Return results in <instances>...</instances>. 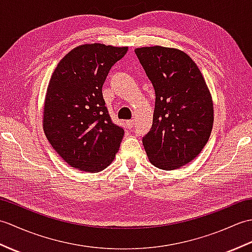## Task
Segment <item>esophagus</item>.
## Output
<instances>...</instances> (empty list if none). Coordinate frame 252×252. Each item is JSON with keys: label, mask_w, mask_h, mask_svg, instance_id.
Here are the masks:
<instances>
[{"label": "esophagus", "mask_w": 252, "mask_h": 252, "mask_svg": "<svg viewBox=\"0 0 252 252\" xmlns=\"http://www.w3.org/2000/svg\"><path fill=\"white\" fill-rule=\"evenodd\" d=\"M126 125L127 126V129H132L134 126V120H127L126 121Z\"/></svg>", "instance_id": "1"}]
</instances>
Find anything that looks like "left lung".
<instances>
[{"instance_id": "1", "label": "left lung", "mask_w": 252, "mask_h": 252, "mask_svg": "<svg viewBox=\"0 0 252 252\" xmlns=\"http://www.w3.org/2000/svg\"><path fill=\"white\" fill-rule=\"evenodd\" d=\"M156 94L153 126L143 137L148 159L174 170L194 160L213 125V104L205 79L184 52L162 46L135 49Z\"/></svg>"}]
</instances>
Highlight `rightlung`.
Wrapping results in <instances>:
<instances>
[{"mask_svg": "<svg viewBox=\"0 0 252 252\" xmlns=\"http://www.w3.org/2000/svg\"><path fill=\"white\" fill-rule=\"evenodd\" d=\"M127 47L80 45L58 63L47 87L43 130L72 168L99 172L111 163L125 130L111 121L101 88Z\"/></svg>", "mask_w": 252, "mask_h": 252, "instance_id": "add662e5", "label": "right lung"}]
</instances>
